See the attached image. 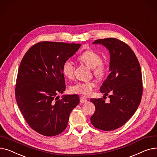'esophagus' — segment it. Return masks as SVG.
<instances>
[{
  "instance_id": "34e87169",
  "label": "esophagus",
  "mask_w": 157,
  "mask_h": 157,
  "mask_svg": "<svg viewBox=\"0 0 157 157\" xmlns=\"http://www.w3.org/2000/svg\"><path fill=\"white\" fill-rule=\"evenodd\" d=\"M80 101L81 103H85L87 102V99H86V97L82 96L80 97Z\"/></svg>"
}]
</instances>
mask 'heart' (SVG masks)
I'll return each mask as SVG.
<instances>
[{"mask_svg": "<svg viewBox=\"0 0 157 157\" xmlns=\"http://www.w3.org/2000/svg\"><path fill=\"white\" fill-rule=\"evenodd\" d=\"M78 59L84 63L87 67L93 70L94 75L99 80L103 79L107 71V66L105 62L101 61L100 55L93 49H89L82 53ZM75 67L73 63L67 60L62 66V73L67 78H72L74 76ZM96 86L94 82H79L70 86V91L73 93L89 95Z\"/></svg>", "mask_w": 157, "mask_h": 157, "instance_id": "1", "label": "heart"}]
</instances>
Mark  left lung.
I'll list each match as a JSON object with an SVG mask.
<instances>
[{
    "label": "left lung",
    "mask_w": 157,
    "mask_h": 157,
    "mask_svg": "<svg viewBox=\"0 0 157 157\" xmlns=\"http://www.w3.org/2000/svg\"><path fill=\"white\" fill-rule=\"evenodd\" d=\"M110 54V73L100 87L105 96L109 94V102L103 98L90 99L96 110L90 117L93 125L102 131H113L122 127L134 114L143 94L141 67L131 48L115 38L96 40ZM105 97V96H104Z\"/></svg>",
    "instance_id": "obj_1"
}]
</instances>
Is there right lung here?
Here are the masks:
<instances>
[{"instance_id": "1", "label": "right lung", "mask_w": 157, "mask_h": 157, "mask_svg": "<svg viewBox=\"0 0 157 157\" xmlns=\"http://www.w3.org/2000/svg\"><path fill=\"white\" fill-rule=\"evenodd\" d=\"M80 44L43 41L33 45L18 69L15 96L25 121L35 131L54 136L67 128L72 109L80 102L77 94L65 90L62 66L73 56Z\"/></svg>"}]
</instances>
